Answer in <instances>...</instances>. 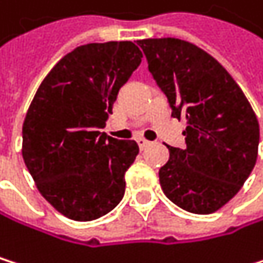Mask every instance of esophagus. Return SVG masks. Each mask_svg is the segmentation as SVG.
<instances>
[{"mask_svg":"<svg viewBox=\"0 0 263 263\" xmlns=\"http://www.w3.org/2000/svg\"><path fill=\"white\" fill-rule=\"evenodd\" d=\"M137 143H139L140 149H143V148H146V146L149 145V142H148V140H145V139H137Z\"/></svg>","mask_w":263,"mask_h":263,"instance_id":"esophagus-1","label":"esophagus"}]
</instances>
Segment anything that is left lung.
<instances>
[{
	"label": "left lung",
	"instance_id": "8db88e82",
	"mask_svg": "<svg viewBox=\"0 0 263 263\" xmlns=\"http://www.w3.org/2000/svg\"><path fill=\"white\" fill-rule=\"evenodd\" d=\"M148 70L165 93L172 115L185 118V148L170 149L159 170L165 196L181 209L208 215L231 201L257 160L259 121L224 67L179 39L139 40Z\"/></svg>",
	"mask_w": 263,
	"mask_h": 263
}]
</instances>
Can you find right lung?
<instances>
[{"label": "right lung", "mask_w": 263, "mask_h": 263, "mask_svg": "<svg viewBox=\"0 0 263 263\" xmlns=\"http://www.w3.org/2000/svg\"><path fill=\"white\" fill-rule=\"evenodd\" d=\"M142 58L133 42L78 46L46 74L28 109L23 160L42 196L70 220H97L123 199L139 145L100 129Z\"/></svg>", "instance_id": "1"}]
</instances>
